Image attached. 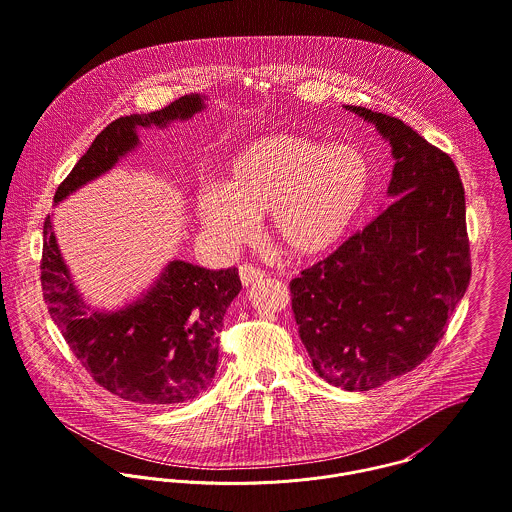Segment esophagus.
<instances>
[{"mask_svg":"<svg viewBox=\"0 0 512 512\" xmlns=\"http://www.w3.org/2000/svg\"><path fill=\"white\" fill-rule=\"evenodd\" d=\"M238 272H240V280H242L244 286H250V284H254V282H258L260 278L266 276L264 270H260V268L252 266V264H242Z\"/></svg>","mask_w":512,"mask_h":512,"instance_id":"34e87169","label":"esophagus"}]
</instances>
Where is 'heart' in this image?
Wrapping results in <instances>:
<instances>
[{
	"instance_id": "1",
	"label": "heart",
	"mask_w": 512,
	"mask_h": 512,
	"mask_svg": "<svg viewBox=\"0 0 512 512\" xmlns=\"http://www.w3.org/2000/svg\"><path fill=\"white\" fill-rule=\"evenodd\" d=\"M369 188V163L351 145L328 147L300 135H266L228 163L224 186L198 192L204 230L222 246L252 238L254 218L268 214L276 242L294 256L338 244Z\"/></svg>"
}]
</instances>
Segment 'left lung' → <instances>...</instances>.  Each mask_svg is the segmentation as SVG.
Here are the masks:
<instances>
[{
  "instance_id": "left-lung-1",
  "label": "left lung",
  "mask_w": 512,
  "mask_h": 512,
  "mask_svg": "<svg viewBox=\"0 0 512 512\" xmlns=\"http://www.w3.org/2000/svg\"><path fill=\"white\" fill-rule=\"evenodd\" d=\"M393 147L389 194L363 230L290 282L314 369L345 391L375 389L425 361L471 280L465 188L453 159L397 117L345 105Z\"/></svg>"
}]
</instances>
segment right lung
<instances>
[{
	"label": "right lung",
	"instance_id": "add662e5",
	"mask_svg": "<svg viewBox=\"0 0 512 512\" xmlns=\"http://www.w3.org/2000/svg\"><path fill=\"white\" fill-rule=\"evenodd\" d=\"M200 109V95H184L159 111L115 119L63 178L53 200L59 202L87 180L109 171L137 145L135 127H163ZM39 268L51 320L101 387L125 401L171 405L200 395L210 385L218 363L222 318L242 290L236 268L214 272L176 260L133 306L115 314L89 312L61 260L51 216L43 222Z\"/></svg>",
	"mask_w": 512,
	"mask_h": 512
}]
</instances>
